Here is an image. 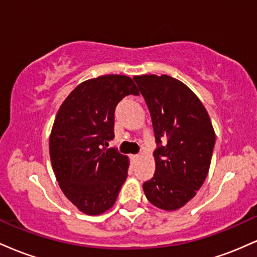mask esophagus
Instances as JSON below:
<instances>
[{
    "label": "esophagus",
    "instance_id": "esophagus-1",
    "mask_svg": "<svg viewBox=\"0 0 257 257\" xmlns=\"http://www.w3.org/2000/svg\"><path fill=\"white\" fill-rule=\"evenodd\" d=\"M139 158H140V156H139V155H133V156H132V159H133V161H134V162L138 161Z\"/></svg>",
    "mask_w": 257,
    "mask_h": 257
}]
</instances>
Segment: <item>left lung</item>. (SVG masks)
Returning a JSON list of instances; mask_svg holds the SVG:
<instances>
[{
    "label": "left lung",
    "instance_id": "1",
    "mask_svg": "<svg viewBox=\"0 0 257 257\" xmlns=\"http://www.w3.org/2000/svg\"><path fill=\"white\" fill-rule=\"evenodd\" d=\"M152 118L156 170L144 182L153 205L176 210L196 196L208 175L215 132L208 112L187 85L168 75L135 76Z\"/></svg>",
    "mask_w": 257,
    "mask_h": 257
}]
</instances>
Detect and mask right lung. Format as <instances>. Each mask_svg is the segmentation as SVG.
I'll return each instance as SVG.
<instances>
[{
  "mask_svg": "<svg viewBox=\"0 0 257 257\" xmlns=\"http://www.w3.org/2000/svg\"><path fill=\"white\" fill-rule=\"evenodd\" d=\"M139 95L128 76L88 79L59 108L49 138L52 167L65 196L88 215L116 202L128 175L126 156L107 149L114 138V110L126 95Z\"/></svg>",
  "mask_w": 257,
  "mask_h": 257,
  "instance_id": "1",
  "label": "right lung"
}]
</instances>
